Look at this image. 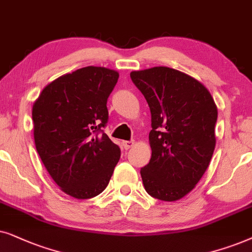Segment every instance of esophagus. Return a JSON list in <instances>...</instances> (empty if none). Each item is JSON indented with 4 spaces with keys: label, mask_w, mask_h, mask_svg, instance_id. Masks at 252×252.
<instances>
[{
    "label": "esophagus",
    "mask_w": 252,
    "mask_h": 252,
    "mask_svg": "<svg viewBox=\"0 0 252 252\" xmlns=\"http://www.w3.org/2000/svg\"><path fill=\"white\" fill-rule=\"evenodd\" d=\"M133 145H135V140H128V142H123V146H124V149H126V150L130 149V147H132Z\"/></svg>",
    "instance_id": "esophagus-1"
}]
</instances>
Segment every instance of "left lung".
Instances as JSON below:
<instances>
[{
    "label": "left lung",
    "instance_id": "left-lung-1",
    "mask_svg": "<svg viewBox=\"0 0 252 252\" xmlns=\"http://www.w3.org/2000/svg\"><path fill=\"white\" fill-rule=\"evenodd\" d=\"M131 80L151 110L150 162L140 169L146 192L174 202L202 179L216 147L218 109L209 90L167 66L132 71Z\"/></svg>",
    "mask_w": 252,
    "mask_h": 252
}]
</instances>
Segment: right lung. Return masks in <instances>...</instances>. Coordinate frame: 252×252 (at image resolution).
<instances>
[{"label": "right lung", "mask_w": 252, "mask_h": 252, "mask_svg": "<svg viewBox=\"0 0 252 252\" xmlns=\"http://www.w3.org/2000/svg\"><path fill=\"white\" fill-rule=\"evenodd\" d=\"M117 79L115 70L85 66L53 80L33 103L35 149L54 182L73 198L101 193L120 160V147L102 130Z\"/></svg>", "instance_id": "right-lung-1"}]
</instances>
